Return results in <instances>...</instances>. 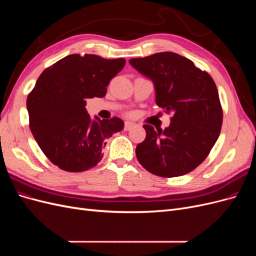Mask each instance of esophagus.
<instances>
[{
	"instance_id": "obj_1",
	"label": "esophagus",
	"mask_w": 256,
	"mask_h": 256,
	"mask_svg": "<svg viewBox=\"0 0 256 256\" xmlns=\"http://www.w3.org/2000/svg\"><path fill=\"white\" fill-rule=\"evenodd\" d=\"M134 127H136V124L134 122H125V127H124V129H125L126 131L128 130H131Z\"/></svg>"
}]
</instances>
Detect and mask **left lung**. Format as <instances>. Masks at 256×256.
I'll use <instances>...</instances> for the list:
<instances>
[{"label":"left lung","mask_w":256,"mask_h":256,"mask_svg":"<svg viewBox=\"0 0 256 256\" xmlns=\"http://www.w3.org/2000/svg\"><path fill=\"white\" fill-rule=\"evenodd\" d=\"M129 63L152 81L158 106L173 113L164 130L143 126L146 138L136 148L138 162L161 177L193 171L206 159L221 131L223 112L212 78L174 52L131 58Z\"/></svg>","instance_id":"1"}]
</instances>
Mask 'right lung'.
<instances>
[{
    "mask_svg": "<svg viewBox=\"0 0 256 256\" xmlns=\"http://www.w3.org/2000/svg\"><path fill=\"white\" fill-rule=\"evenodd\" d=\"M126 64L95 54H70L42 72L26 100L30 129L42 152L67 172L94 168L106 140L124 129L118 118H90L88 98H102L106 86Z\"/></svg>",
    "mask_w": 256,
    "mask_h": 256,
    "instance_id": "1",
    "label": "right lung"
}]
</instances>
